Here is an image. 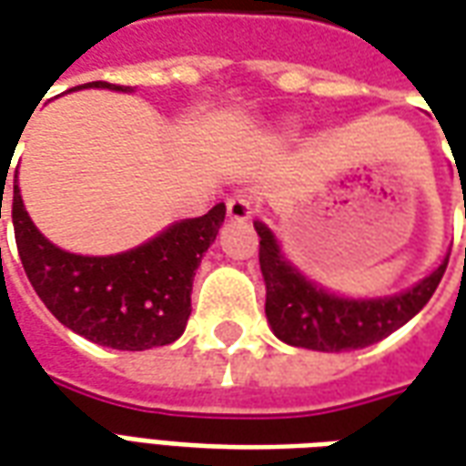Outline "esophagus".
Segmentation results:
<instances>
[{"instance_id": "esophagus-1", "label": "esophagus", "mask_w": 466, "mask_h": 466, "mask_svg": "<svg viewBox=\"0 0 466 466\" xmlns=\"http://www.w3.org/2000/svg\"><path fill=\"white\" fill-rule=\"evenodd\" d=\"M227 217L232 222H247L252 217V199L247 194H234L227 199Z\"/></svg>"}]
</instances>
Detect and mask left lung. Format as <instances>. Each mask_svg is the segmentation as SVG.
Segmentation results:
<instances>
[{
	"mask_svg": "<svg viewBox=\"0 0 466 466\" xmlns=\"http://www.w3.org/2000/svg\"><path fill=\"white\" fill-rule=\"evenodd\" d=\"M267 322L277 339L314 351H351L377 344L421 312L441 282L450 254L431 274L384 297H344L309 279L284 254L277 234L257 219Z\"/></svg>",
	"mask_w": 466,
	"mask_h": 466,
	"instance_id": "8db88e82",
	"label": "left lung"
}]
</instances>
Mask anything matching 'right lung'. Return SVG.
<instances>
[{
	"instance_id": "right-lung-1",
	"label": "right lung",
	"mask_w": 466,
	"mask_h": 466,
	"mask_svg": "<svg viewBox=\"0 0 466 466\" xmlns=\"http://www.w3.org/2000/svg\"><path fill=\"white\" fill-rule=\"evenodd\" d=\"M79 89L134 92L106 82ZM224 214L227 207L219 202L204 217L172 222L127 252L75 254L36 229L15 174L12 222L29 282L66 329L109 350L144 351L182 337L192 314L194 272L222 229Z\"/></svg>"
}]
</instances>
